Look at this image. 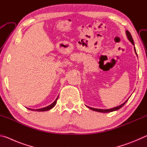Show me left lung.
Returning <instances> with one entry per match:
<instances>
[{
  "instance_id": "8db88e82",
  "label": "left lung",
  "mask_w": 147,
  "mask_h": 147,
  "mask_svg": "<svg viewBox=\"0 0 147 147\" xmlns=\"http://www.w3.org/2000/svg\"><path fill=\"white\" fill-rule=\"evenodd\" d=\"M126 36H127V38H128V40L131 42V44H132L133 45H134V40H133V39H132V37H131V34H130V32H129L128 30H126ZM134 51H135L136 54H137L135 47H134ZM137 56H138V54H137ZM128 99H129V98H128ZM128 100H126L125 102H124V103L121 104V105H119V106H116V107H114V108H111V109H96V108H91V107H88V108H89V109H91V110L95 111H98V112H101V113H109V112H112V111L118 110V109L121 108L122 107H123V106L124 105V104H125V103L126 102L128 101Z\"/></svg>"
}]
</instances>
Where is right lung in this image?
<instances>
[{
    "label": "right lung",
    "instance_id": "right-lung-1",
    "mask_svg": "<svg viewBox=\"0 0 147 147\" xmlns=\"http://www.w3.org/2000/svg\"><path fill=\"white\" fill-rule=\"evenodd\" d=\"M58 97L56 98V99L55 100H54V102L53 103H52L51 105H49L47 107H45V108H40V109H30V108H28L30 110H32V111H48V110H50V109H52L53 108H54V106H55V105L56 104V102H57V100H58Z\"/></svg>",
    "mask_w": 147,
    "mask_h": 147
}]
</instances>
